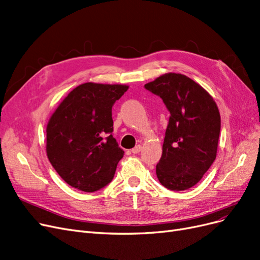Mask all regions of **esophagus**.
I'll list each match as a JSON object with an SVG mask.
<instances>
[{
	"label": "esophagus",
	"instance_id": "1",
	"mask_svg": "<svg viewBox=\"0 0 260 260\" xmlns=\"http://www.w3.org/2000/svg\"><path fill=\"white\" fill-rule=\"evenodd\" d=\"M141 150H142V147H141L140 145H138V146H136L135 148L132 149V153H134V154H138V153H139Z\"/></svg>",
	"mask_w": 260,
	"mask_h": 260
}]
</instances>
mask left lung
<instances>
[{
    "label": "left lung",
    "mask_w": 260,
    "mask_h": 260,
    "mask_svg": "<svg viewBox=\"0 0 260 260\" xmlns=\"http://www.w3.org/2000/svg\"><path fill=\"white\" fill-rule=\"evenodd\" d=\"M170 113L156 165L160 184L185 190L197 184L216 157L220 117L209 93L188 77L169 73L145 84Z\"/></svg>",
    "instance_id": "obj_1"
}]
</instances>
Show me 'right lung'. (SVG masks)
<instances>
[{"instance_id":"1","label":"right lung","mask_w":260,"mask_h":260,"mask_svg":"<svg viewBox=\"0 0 260 260\" xmlns=\"http://www.w3.org/2000/svg\"><path fill=\"white\" fill-rule=\"evenodd\" d=\"M127 89L80 84L52 114L47 125V155L67 184L92 193L113 179L124 151L112 136V106Z\"/></svg>"}]
</instances>
